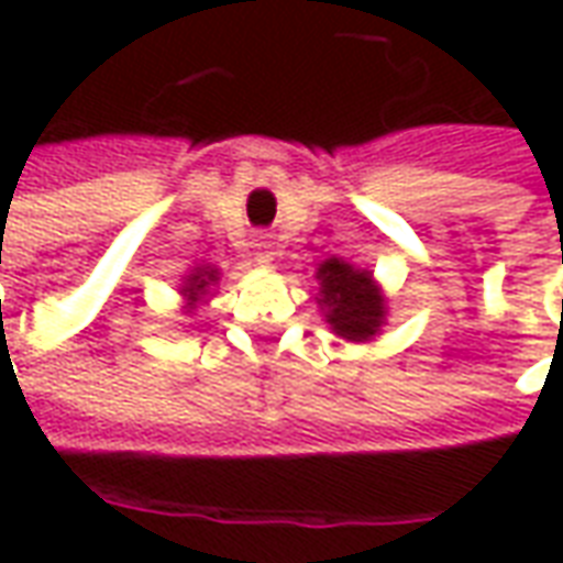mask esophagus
<instances>
[{
    "mask_svg": "<svg viewBox=\"0 0 563 563\" xmlns=\"http://www.w3.org/2000/svg\"><path fill=\"white\" fill-rule=\"evenodd\" d=\"M256 262H258V265H268V262H271V244H268V241H258V244H256Z\"/></svg>",
    "mask_w": 563,
    "mask_h": 563,
    "instance_id": "esophagus-1",
    "label": "esophagus"
}]
</instances>
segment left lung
<instances>
[{"instance_id":"obj_1","label":"left lung","mask_w":563,"mask_h":563,"mask_svg":"<svg viewBox=\"0 0 563 563\" xmlns=\"http://www.w3.org/2000/svg\"><path fill=\"white\" fill-rule=\"evenodd\" d=\"M319 307L338 338L371 341L386 322V301L371 271L353 268L343 258H329L317 271Z\"/></svg>"}]
</instances>
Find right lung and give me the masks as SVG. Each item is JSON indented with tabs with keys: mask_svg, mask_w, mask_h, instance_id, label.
Segmentation results:
<instances>
[{
	"mask_svg": "<svg viewBox=\"0 0 563 563\" xmlns=\"http://www.w3.org/2000/svg\"><path fill=\"white\" fill-rule=\"evenodd\" d=\"M217 274H220V271L210 268V265L192 268V274H189V277H186V280H184V289H180V292H184V298H186V305L192 307V305H196V301H201V298L208 295L210 286L220 280Z\"/></svg>",
	"mask_w": 563,
	"mask_h": 563,
	"instance_id": "right-lung-1",
	"label": "right lung"
}]
</instances>
